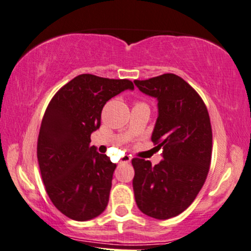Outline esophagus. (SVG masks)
<instances>
[{"label": "esophagus", "instance_id": "esophagus-1", "mask_svg": "<svg viewBox=\"0 0 251 251\" xmlns=\"http://www.w3.org/2000/svg\"><path fill=\"white\" fill-rule=\"evenodd\" d=\"M131 162V156L129 155H125V156L122 157V160H120V163H128Z\"/></svg>", "mask_w": 251, "mask_h": 251}]
</instances>
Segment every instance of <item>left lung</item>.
I'll use <instances>...</instances> for the list:
<instances>
[{
	"label": "left lung",
	"mask_w": 251,
	"mask_h": 251,
	"mask_svg": "<svg viewBox=\"0 0 251 251\" xmlns=\"http://www.w3.org/2000/svg\"><path fill=\"white\" fill-rule=\"evenodd\" d=\"M139 90L157 100L158 117L151 141L163 160L135 157L133 190L136 205L148 217L166 220L185 211L204 185L212 157V127L198 93L175 74L135 80Z\"/></svg>",
	"instance_id": "obj_1"
}]
</instances>
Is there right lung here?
I'll return each mask as SVG.
<instances>
[{"label": "right lung", "mask_w": 251, "mask_h": 251, "mask_svg": "<svg viewBox=\"0 0 251 251\" xmlns=\"http://www.w3.org/2000/svg\"><path fill=\"white\" fill-rule=\"evenodd\" d=\"M134 89L129 80L76 76L53 96L41 120L37 156L50 201L66 217L87 221L109 202L116 164L90 146L107 100Z\"/></svg>", "instance_id": "obj_1"}]
</instances>
